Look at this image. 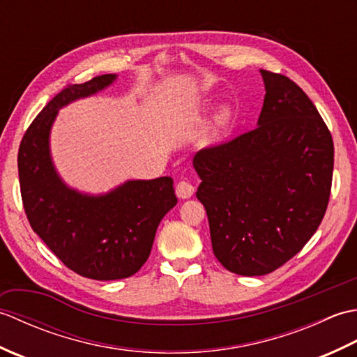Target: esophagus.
Segmentation results:
<instances>
[{"instance_id": "obj_1", "label": "esophagus", "mask_w": 357, "mask_h": 357, "mask_svg": "<svg viewBox=\"0 0 357 357\" xmlns=\"http://www.w3.org/2000/svg\"><path fill=\"white\" fill-rule=\"evenodd\" d=\"M193 193H195V185L192 183H188V181H179L176 184V195L179 198L187 199L190 198Z\"/></svg>"}]
</instances>
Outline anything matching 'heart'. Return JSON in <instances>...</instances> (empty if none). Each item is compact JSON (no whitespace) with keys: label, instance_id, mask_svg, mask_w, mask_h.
<instances>
[{"label":"heart","instance_id":"obj_1","mask_svg":"<svg viewBox=\"0 0 357 357\" xmlns=\"http://www.w3.org/2000/svg\"><path fill=\"white\" fill-rule=\"evenodd\" d=\"M231 109L227 107V105H224V107H221V110L218 112V115L215 116V132L216 133H221L224 132L227 127H229V124L231 123Z\"/></svg>","mask_w":357,"mask_h":357}]
</instances>
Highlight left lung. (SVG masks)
<instances>
[{"label": "left lung", "instance_id": "1", "mask_svg": "<svg viewBox=\"0 0 357 357\" xmlns=\"http://www.w3.org/2000/svg\"><path fill=\"white\" fill-rule=\"evenodd\" d=\"M261 75L257 127L193 158L213 253L242 276L268 275L304 248L327 210L335 162L331 133L304 90Z\"/></svg>", "mask_w": 357, "mask_h": 357}]
</instances>
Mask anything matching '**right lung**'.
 Here are the masks:
<instances>
[{"instance_id": "right-lung-1", "label": "right lung", "mask_w": 357, "mask_h": 357, "mask_svg": "<svg viewBox=\"0 0 357 357\" xmlns=\"http://www.w3.org/2000/svg\"><path fill=\"white\" fill-rule=\"evenodd\" d=\"M115 79L109 73L64 87L29 126L18 150L21 198L33 231L67 268L96 280L135 275L149 259L159 222L178 202L169 176L127 181L93 196L66 185L56 173L49 138L58 110Z\"/></svg>"}]
</instances>
